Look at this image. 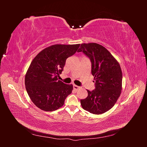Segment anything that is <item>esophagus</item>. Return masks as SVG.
Returning a JSON list of instances; mask_svg holds the SVG:
<instances>
[{"instance_id": "34e87169", "label": "esophagus", "mask_w": 147, "mask_h": 147, "mask_svg": "<svg viewBox=\"0 0 147 147\" xmlns=\"http://www.w3.org/2000/svg\"><path fill=\"white\" fill-rule=\"evenodd\" d=\"M73 88H74V90H79L80 88V86H77V85H75V84H74V85L73 86Z\"/></svg>"}]
</instances>
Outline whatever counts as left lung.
Returning <instances> with one entry per match:
<instances>
[{"label": "left lung", "instance_id": "8db88e82", "mask_svg": "<svg viewBox=\"0 0 147 147\" xmlns=\"http://www.w3.org/2000/svg\"><path fill=\"white\" fill-rule=\"evenodd\" d=\"M83 52L91 62L95 90H87L88 97L81 99L82 108L91 113L107 112L116 103L122 90V71L117 59L107 49L96 43L81 44L77 52Z\"/></svg>", "mask_w": 147, "mask_h": 147}]
</instances>
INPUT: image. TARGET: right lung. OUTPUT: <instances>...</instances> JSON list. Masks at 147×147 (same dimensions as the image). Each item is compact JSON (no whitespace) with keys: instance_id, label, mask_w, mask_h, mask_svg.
<instances>
[{"instance_id":"right-lung-1","label":"right lung","mask_w":147,"mask_h":147,"mask_svg":"<svg viewBox=\"0 0 147 147\" xmlns=\"http://www.w3.org/2000/svg\"><path fill=\"white\" fill-rule=\"evenodd\" d=\"M80 44L48 47L34 57L25 76L26 91L33 103L46 112H53L64 104L73 90L72 84L59 80L69 57L74 55Z\"/></svg>"}]
</instances>
